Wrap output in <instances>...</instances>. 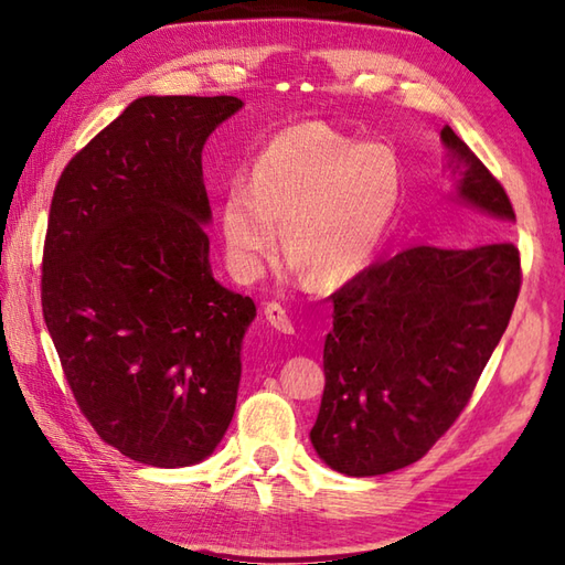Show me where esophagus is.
Returning a JSON list of instances; mask_svg holds the SVG:
<instances>
[{"label": "esophagus", "mask_w": 565, "mask_h": 565, "mask_svg": "<svg viewBox=\"0 0 565 565\" xmlns=\"http://www.w3.org/2000/svg\"><path fill=\"white\" fill-rule=\"evenodd\" d=\"M264 316H266V321H269V326L271 328H276V331H281V333H294V323H291V316H289V311L284 309L281 303H276V301H269L264 306Z\"/></svg>", "instance_id": "1"}]
</instances>
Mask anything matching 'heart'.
<instances>
[{"label": "heart", "mask_w": 565, "mask_h": 565, "mask_svg": "<svg viewBox=\"0 0 565 565\" xmlns=\"http://www.w3.org/2000/svg\"><path fill=\"white\" fill-rule=\"evenodd\" d=\"M403 200V166L387 142H363L321 120L271 138L247 184L222 200V237L239 279L262 276L284 249L316 286L361 274L381 249Z\"/></svg>", "instance_id": "1"}]
</instances>
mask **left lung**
<instances>
[{"label": "left lung", "instance_id": "obj_1", "mask_svg": "<svg viewBox=\"0 0 565 565\" xmlns=\"http://www.w3.org/2000/svg\"><path fill=\"white\" fill-rule=\"evenodd\" d=\"M457 162V198L514 222L507 190L443 128ZM521 289L509 239L475 247L419 244L377 259L333 299L326 335V387L311 443L328 467L375 477L423 459L467 407L504 335Z\"/></svg>", "mask_w": 565, "mask_h": 565}]
</instances>
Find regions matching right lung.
Listing matches in <instances>:
<instances>
[{
    "instance_id": "add662e5",
    "label": "right lung",
    "mask_w": 565,
    "mask_h": 565,
    "mask_svg": "<svg viewBox=\"0 0 565 565\" xmlns=\"http://www.w3.org/2000/svg\"><path fill=\"white\" fill-rule=\"evenodd\" d=\"M234 96H146L56 182L41 311L81 413L140 465H198L227 433L249 296L214 281L202 148Z\"/></svg>"
}]
</instances>
